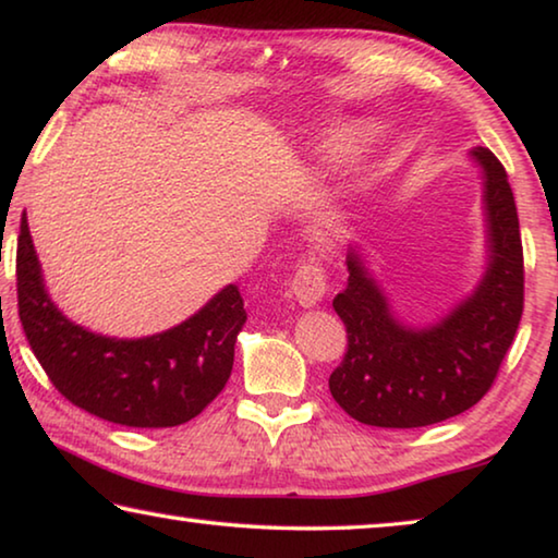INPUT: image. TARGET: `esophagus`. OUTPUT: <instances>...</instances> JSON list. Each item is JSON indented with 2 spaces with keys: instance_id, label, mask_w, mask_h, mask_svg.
Segmentation results:
<instances>
[{
  "instance_id": "esophagus-1",
  "label": "esophagus",
  "mask_w": 558,
  "mask_h": 558,
  "mask_svg": "<svg viewBox=\"0 0 558 558\" xmlns=\"http://www.w3.org/2000/svg\"><path fill=\"white\" fill-rule=\"evenodd\" d=\"M324 291H327V277H324L319 262H304L296 269L294 279H291V294L296 296V302L302 306H316L322 302Z\"/></svg>"
}]
</instances>
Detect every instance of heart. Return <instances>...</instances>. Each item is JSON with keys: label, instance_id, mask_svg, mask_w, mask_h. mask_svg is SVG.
<instances>
[{"label": "heart", "instance_id": "1", "mask_svg": "<svg viewBox=\"0 0 558 558\" xmlns=\"http://www.w3.org/2000/svg\"><path fill=\"white\" fill-rule=\"evenodd\" d=\"M344 136H347V134H344Z\"/></svg>", "mask_w": 558, "mask_h": 558}]
</instances>
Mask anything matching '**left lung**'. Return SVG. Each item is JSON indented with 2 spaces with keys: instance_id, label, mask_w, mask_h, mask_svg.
Here are the masks:
<instances>
[{
  "instance_id": "1",
  "label": "left lung",
  "mask_w": 558,
  "mask_h": 558,
  "mask_svg": "<svg viewBox=\"0 0 558 558\" xmlns=\"http://www.w3.org/2000/svg\"><path fill=\"white\" fill-rule=\"evenodd\" d=\"M484 169L486 269L466 299L426 327L401 322L379 281L349 246V281L333 296L347 327L344 362L329 391L351 418L381 428L439 424L492 389L524 312V252L519 217L501 161L471 149Z\"/></svg>"
}]
</instances>
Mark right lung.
<instances>
[{
  "label": "right lung",
  "mask_w": 558,
  "mask_h": 558,
  "mask_svg": "<svg viewBox=\"0 0 558 558\" xmlns=\"http://www.w3.org/2000/svg\"><path fill=\"white\" fill-rule=\"evenodd\" d=\"M16 299L27 341L64 399L111 424L165 428L190 422L217 399L246 322L234 284L161 333L117 339L80 327L51 302L27 214L16 242Z\"/></svg>",
  "instance_id": "1"
}]
</instances>
